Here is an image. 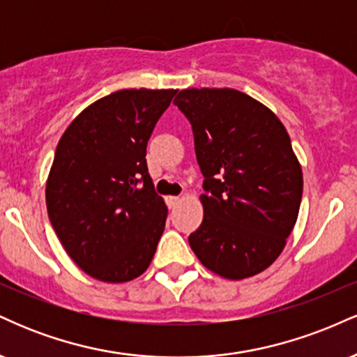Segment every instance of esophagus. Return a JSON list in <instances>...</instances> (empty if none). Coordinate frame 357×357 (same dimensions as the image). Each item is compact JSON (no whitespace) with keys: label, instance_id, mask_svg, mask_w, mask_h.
<instances>
[{"label":"esophagus","instance_id":"esophagus-1","mask_svg":"<svg viewBox=\"0 0 357 357\" xmlns=\"http://www.w3.org/2000/svg\"><path fill=\"white\" fill-rule=\"evenodd\" d=\"M179 202H181L179 196H166V203L169 208H176L179 204Z\"/></svg>","mask_w":357,"mask_h":357}]
</instances>
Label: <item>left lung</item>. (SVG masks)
Here are the masks:
<instances>
[{
	"instance_id": "1",
	"label": "left lung",
	"mask_w": 357,
	"mask_h": 357,
	"mask_svg": "<svg viewBox=\"0 0 357 357\" xmlns=\"http://www.w3.org/2000/svg\"><path fill=\"white\" fill-rule=\"evenodd\" d=\"M174 105L191 122L204 176V216L188 238L191 250L230 280L264 272L294 230L304 186L284 124L235 89H184Z\"/></svg>"
}]
</instances>
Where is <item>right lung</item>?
Wrapping results in <instances>:
<instances>
[{
	"mask_svg": "<svg viewBox=\"0 0 357 357\" xmlns=\"http://www.w3.org/2000/svg\"><path fill=\"white\" fill-rule=\"evenodd\" d=\"M178 90L126 89L72 121L47 179L48 218L79 267L122 284L146 272L167 208L147 173L146 147Z\"/></svg>",
	"mask_w": 357,
	"mask_h": 357,
	"instance_id": "add662e5",
	"label": "right lung"
}]
</instances>
